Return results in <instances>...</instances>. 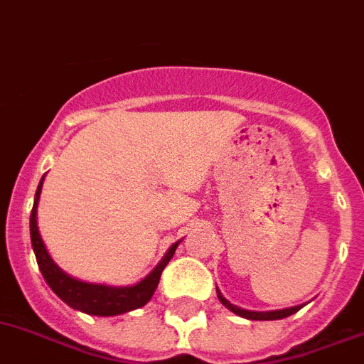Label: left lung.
<instances>
[{
  "label": "left lung",
  "mask_w": 364,
  "mask_h": 364,
  "mask_svg": "<svg viewBox=\"0 0 364 364\" xmlns=\"http://www.w3.org/2000/svg\"><path fill=\"white\" fill-rule=\"evenodd\" d=\"M217 296H219L220 304L225 307H228L230 311L235 313V315L243 316V318H248V321H279V318H285V316H291L293 313H296L298 309H302L306 304L302 306H294V307H285V309H274V311H250V309H243V307L234 306L230 304L219 289H217Z\"/></svg>",
  "instance_id": "obj_1"
}]
</instances>
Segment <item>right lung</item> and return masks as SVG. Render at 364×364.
<instances>
[{
	"instance_id": "obj_1",
	"label": "right lung",
	"mask_w": 364,
	"mask_h": 364,
	"mask_svg": "<svg viewBox=\"0 0 364 364\" xmlns=\"http://www.w3.org/2000/svg\"><path fill=\"white\" fill-rule=\"evenodd\" d=\"M43 178H46V175L40 180L36 195H34L33 212H31V243H33L40 272H42L43 279L48 282L49 287L53 289V293L57 294L62 302H66L68 306L77 309V311L93 316H116L144 307L156 291L161 271L166 269V265L173 257L180 241L171 245L160 259V263L144 279H139L138 284L134 285L92 284V282H82L79 278H73L55 263V259L48 252L46 245H43L42 235H40L36 215H38V200L40 193H42Z\"/></svg>"
}]
</instances>
